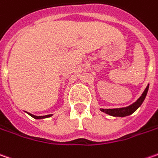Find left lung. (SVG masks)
Returning <instances> with one entry per match:
<instances>
[{
    "instance_id": "1",
    "label": "left lung",
    "mask_w": 158,
    "mask_h": 158,
    "mask_svg": "<svg viewBox=\"0 0 158 158\" xmlns=\"http://www.w3.org/2000/svg\"><path fill=\"white\" fill-rule=\"evenodd\" d=\"M148 91V85L147 86L145 91H143V93L141 94V96L137 99L136 102H134L133 104H131L130 106H126V107H121V108H110V109H104V108H100V110L104 113L107 114L113 115V116H126V115H130L132 114L135 110H137L140 105L142 104V102L144 101V99L146 98L147 93Z\"/></svg>"
}]
</instances>
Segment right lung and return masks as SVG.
I'll use <instances>...</instances> for the list:
<instances>
[{"label": "right lung", "instance_id": "1", "mask_svg": "<svg viewBox=\"0 0 158 158\" xmlns=\"http://www.w3.org/2000/svg\"><path fill=\"white\" fill-rule=\"evenodd\" d=\"M32 117H34V118H35V119H42V118H47V117H50V116H52V114H47V115H43V116H37V115H34V114H29Z\"/></svg>", "mask_w": 158, "mask_h": 158}]
</instances>
